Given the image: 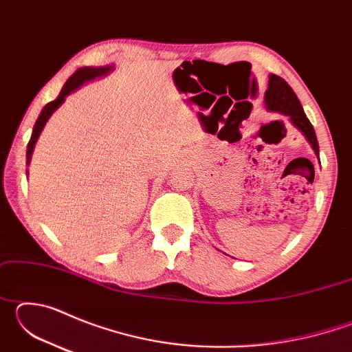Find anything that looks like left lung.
Wrapping results in <instances>:
<instances>
[{"label":"left lung","instance_id":"8db88e82","mask_svg":"<svg viewBox=\"0 0 352 352\" xmlns=\"http://www.w3.org/2000/svg\"><path fill=\"white\" fill-rule=\"evenodd\" d=\"M264 99L267 110L278 111L283 113V115L290 116V121L301 130L302 135L306 136L307 141L311 142V146L314 147V152L318 155V141L317 136H315L312 124L305 115V110H302L295 91L292 90V87L283 79V77L270 74L269 88H267Z\"/></svg>","mask_w":352,"mask_h":352}]
</instances>
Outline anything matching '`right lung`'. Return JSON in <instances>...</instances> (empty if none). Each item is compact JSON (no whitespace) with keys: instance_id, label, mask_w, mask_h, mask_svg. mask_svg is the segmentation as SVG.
Returning a JSON list of instances; mask_svg holds the SVG:
<instances>
[{"instance_id":"1","label":"right lung","mask_w":352,"mask_h":352,"mask_svg":"<svg viewBox=\"0 0 352 352\" xmlns=\"http://www.w3.org/2000/svg\"><path fill=\"white\" fill-rule=\"evenodd\" d=\"M111 69H113V67H99V68L83 67V68L77 69L76 73L69 77V79L67 80V83H65V85H63L60 94H58V96H57V99H54V100H52V102L46 104L43 107V110H41L40 116L37 119V122H35L34 130H32V136H31V140H29V142H28V151H26L28 164H29V162H31L34 146H35V142H37L38 136L41 133V130H43L46 121H47V119H50V116L52 115V113L56 111V109H58V105H62L65 98H67L71 91L77 90V88H79L83 82L93 80V79H96V77L109 74Z\"/></svg>"}]
</instances>
